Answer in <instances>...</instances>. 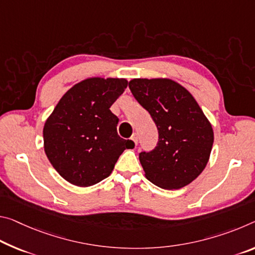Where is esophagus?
Segmentation results:
<instances>
[{"label":"esophagus","mask_w":255,"mask_h":255,"mask_svg":"<svg viewBox=\"0 0 255 255\" xmlns=\"http://www.w3.org/2000/svg\"><path fill=\"white\" fill-rule=\"evenodd\" d=\"M131 140L132 143H134V146H137V142H138V137H137L136 134H134L131 136Z\"/></svg>","instance_id":"1"}]
</instances>
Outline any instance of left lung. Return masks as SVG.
I'll list each match as a JSON object with an SVG mask.
<instances>
[{
    "label": "left lung",
    "mask_w": 255,
    "mask_h": 255,
    "mask_svg": "<svg viewBox=\"0 0 255 255\" xmlns=\"http://www.w3.org/2000/svg\"><path fill=\"white\" fill-rule=\"evenodd\" d=\"M129 88L159 130L152 152L139 154L145 177L164 189H179L201 175L209 162L213 128L194 96L169 78H134Z\"/></svg>",
    "instance_id": "1"
}]
</instances>
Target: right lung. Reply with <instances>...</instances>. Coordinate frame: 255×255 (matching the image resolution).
Masks as SVG:
<instances>
[{
  "mask_svg": "<svg viewBox=\"0 0 255 255\" xmlns=\"http://www.w3.org/2000/svg\"><path fill=\"white\" fill-rule=\"evenodd\" d=\"M128 85L125 78L90 77L64 93L43 128L44 151L59 175L90 187L111 175L119 156L134 147L120 138L110 107Z\"/></svg>",
  "mask_w": 255,
  "mask_h": 255,
  "instance_id": "obj_1",
  "label": "right lung"
}]
</instances>
